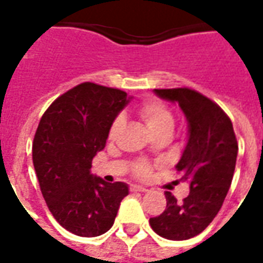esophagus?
<instances>
[{"label":"esophagus","instance_id":"1","mask_svg":"<svg viewBox=\"0 0 263 263\" xmlns=\"http://www.w3.org/2000/svg\"><path fill=\"white\" fill-rule=\"evenodd\" d=\"M131 192H141V193H143V192H148V189L143 187V186H139V184H132Z\"/></svg>","mask_w":263,"mask_h":263}]
</instances>
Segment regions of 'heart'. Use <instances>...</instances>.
<instances>
[{"instance_id":"b5f03b06","label":"heart","mask_w":263,"mask_h":263,"mask_svg":"<svg viewBox=\"0 0 263 263\" xmlns=\"http://www.w3.org/2000/svg\"><path fill=\"white\" fill-rule=\"evenodd\" d=\"M138 114L154 135L160 131H172L175 125V120L169 108L159 101H145L138 107ZM121 125H122V120L120 117L115 118L114 122L109 126V138H115L121 129ZM134 172L137 176L146 177L151 172V166L146 162H138L134 167Z\"/></svg>"}]
</instances>
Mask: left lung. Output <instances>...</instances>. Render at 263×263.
<instances>
[{"label": "left lung", "instance_id": "1", "mask_svg": "<svg viewBox=\"0 0 263 263\" xmlns=\"http://www.w3.org/2000/svg\"><path fill=\"white\" fill-rule=\"evenodd\" d=\"M154 92L179 104L187 121V143L176 169L190 193L180 203L166 192L165 211L149 222L160 237L183 241L203 232L220 211L235 171L237 138L228 115L203 94L190 88H155Z\"/></svg>", "mask_w": 263, "mask_h": 263}]
</instances>
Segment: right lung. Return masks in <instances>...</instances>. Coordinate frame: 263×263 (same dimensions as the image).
<instances>
[{
    "mask_svg": "<svg viewBox=\"0 0 263 263\" xmlns=\"http://www.w3.org/2000/svg\"><path fill=\"white\" fill-rule=\"evenodd\" d=\"M125 91L81 83L42 115L32 145L41 192L54 220L79 237H98L114 224L128 184L107 183L91 173L109 126L129 103Z\"/></svg>",
    "mask_w": 263,
    "mask_h": 263,
    "instance_id": "1",
    "label": "right lung"
}]
</instances>
